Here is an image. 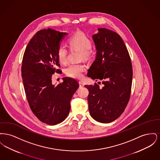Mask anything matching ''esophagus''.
Here are the masks:
<instances>
[{"mask_svg": "<svg viewBox=\"0 0 160 160\" xmlns=\"http://www.w3.org/2000/svg\"><path fill=\"white\" fill-rule=\"evenodd\" d=\"M79 86H80V88H82V87H83L84 86V84L82 82H81V81H80L79 82Z\"/></svg>", "mask_w": 160, "mask_h": 160, "instance_id": "34e87169", "label": "esophagus"}]
</instances>
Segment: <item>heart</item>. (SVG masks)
<instances>
[{
    "mask_svg": "<svg viewBox=\"0 0 160 160\" xmlns=\"http://www.w3.org/2000/svg\"><path fill=\"white\" fill-rule=\"evenodd\" d=\"M69 44L71 48L80 50L84 59H88L92 54V42L84 33L77 32L69 39ZM68 51L67 48L61 45L57 50V57L61 63H64L67 61ZM85 66L82 64L72 63L65 69V73L68 76L75 78H80L85 70Z\"/></svg>",
    "mask_w": 160,
    "mask_h": 160,
    "instance_id": "obj_1",
    "label": "heart"
}]
</instances>
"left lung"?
Segmentation results:
<instances>
[{"instance_id": "left-lung-1", "label": "left lung", "mask_w": 160, "mask_h": 160, "mask_svg": "<svg viewBox=\"0 0 160 160\" xmlns=\"http://www.w3.org/2000/svg\"><path fill=\"white\" fill-rule=\"evenodd\" d=\"M92 37L97 50L95 59L88 69V76L102 80L98 84L85 85L89 113L101 123H110L124 112L129 101L132 69L128 50L120 35L106 28H98ZM97 81V80H96Z\"/></svg>"}]
</instances>
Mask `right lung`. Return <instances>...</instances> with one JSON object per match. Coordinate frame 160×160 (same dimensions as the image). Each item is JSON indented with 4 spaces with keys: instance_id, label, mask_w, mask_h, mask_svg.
<instances>
[{
    "instance_id": "add662e5",
    "label": "right lung",
    "mask_w": 160,
    "mask_h": 160,
    "mask_svg": "<svg viewBox=\"0 0 160 160\" xmlns=\"http://www.w3.org/2000/svg\"><path fill=\"white\" fill-rule=\"evenodd\" d=\"M52 29L38 31L28 43L23 55L22 76L26 98L32 112L41 122L54 125L63 122L70 110V101L79 84L74 78H63L58 85L52 76L60 72L58 47L67 35Z\"/></svg>"
}]
</instances>
